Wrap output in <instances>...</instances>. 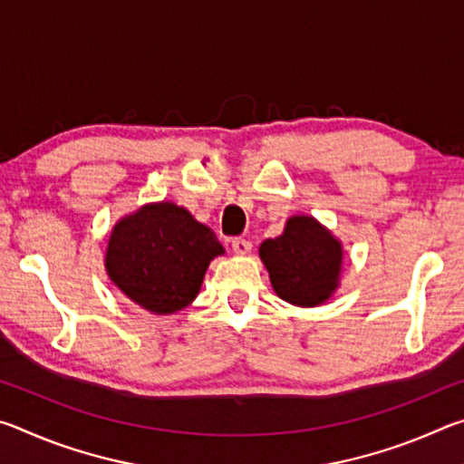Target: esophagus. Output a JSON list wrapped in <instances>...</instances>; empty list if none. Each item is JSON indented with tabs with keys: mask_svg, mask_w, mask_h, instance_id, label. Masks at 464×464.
I'll return each instance as SVG.
<instances>
[{
	"mask_svg": "<svg viewBox=\"0 0 464 464\" xmlns=\"http://www.w3.org/2000/svg\"><path fill=\"white\" fill-rule=\"evenodd\" d=\"M231 247H233V251L237 256H247L249 251H251V243L247 241V239H241V237H235L233 241H231Z\"/></svg>",
	"mask_w": 464,
	"mask_h": 464,
	"instance_id": "34e87169",
	"label": "esophagus"
}]
</instances>
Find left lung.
<instances>
[{
  "label": "left lung",
  "mask_w": 464,
  "mask_h": 464,
  "mask_svg": "<svg viewBox=\"0 0 464 464\" xmlns=\"http://www.w3.org/2000/svg\"><path fill=\"white\" fill-rule=\"evenodd\" d=\"M274 293L295 307H317L340 288L343 246L311 215H293L276 239L260 246Z\"/></svg>",
  "instance_id": "1"
}]
</instances>
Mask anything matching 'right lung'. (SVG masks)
<instances>
[{"instance_id":"add662e5","label":"right lung","mask_w":464,"mask_h":464,"mask_svg":"<svg viewBox=\"0 0 464 464\" xmlns=\"http://www.w3.org/2000/svg\"><path fill=\"white\" fill-rule=\"evenodd\" d=\"M225 247L190 210L171 200L147 202L116 221L104 268L112 285L155 315L186 309L200 293L208 264Z\"/></svg>"}]
</instances>
